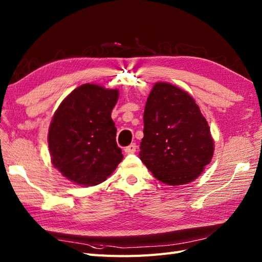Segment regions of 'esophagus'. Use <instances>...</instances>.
Segmentation results:
<instances>
[{"mask_svg":"<svg viewBox=\"0 0 262 262\" xmlns=\"http://www.w3.org/2000/svg\"><path fill=\"white\" fill-rule=\"evenodd\" d=\"M136 150H137V144L136 143H131L130 145L124 147V152L126 154H133V153H136Z\"/></svg>","mask_w":262,"mask_h":262,"instance_id":"obj_1","label":"esophagus"}]
</instances>
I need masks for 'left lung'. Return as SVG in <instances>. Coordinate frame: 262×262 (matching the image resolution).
I'll return each mask as SVG.
<instances>
[{"instance_id": "8db88e82", "label": "left lung", "mask_w": 262, "mask_h": 262, "mask_svg": "<svg viewBox=\"0 0 262 262\" xmlns=\"http://www.w3.org/2000/svg\"><path fill=\"white\" fill-rule=\"evenodd\" d=\"M140 158L164 184L179 186L199 177L213 156L208 121L194 99L179 87L158 82L144 109Z\"/></svg>"}]
</instances>
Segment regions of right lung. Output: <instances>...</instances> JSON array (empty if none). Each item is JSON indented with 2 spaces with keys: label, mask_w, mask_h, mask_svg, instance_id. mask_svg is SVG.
Segmentation results:
<instances>
[{
  "label": "right lung",
  "mask_w": 262,
  "mask_h": 262,
  "mask_svg": "<svg viewBox=\"0 0 262 262\" xmlns=\"http://www.w3.org/2000/svg\"><path fill=\"white\" fill-rule=\"evenodd\" d=\"M118 90L84 84L64 98L49 126L51 162L63 176L80 186L105 181L122 161L112 112Z\"/></svg>",
  "instance_id": "1"
}]
</instances>
